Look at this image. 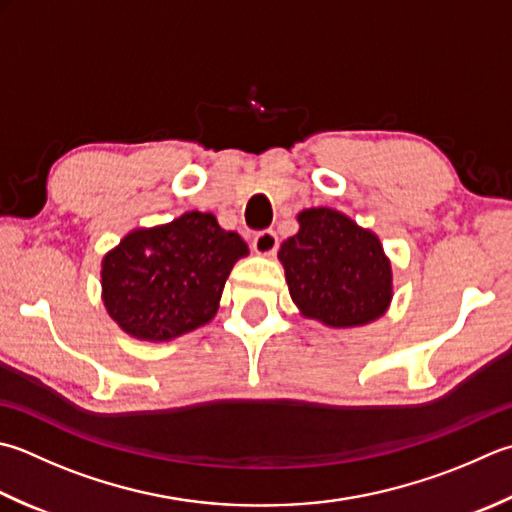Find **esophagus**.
Instances as JSON below:
<instances>
[{"mask_svg":"<svg viewBox=\"0 0 512 512\" xmlns=\"http://www.w3.org/2000/svg\"><path fill=\"white\" fill-rule=\"evenodd\" d=\"M253 250L257 255H275L277 250V235L273 233V230H262V233H257L253 237Z\"/></svg>","mask_w":512,"mask_h":512,"instance_id":"obj_1","label":"esophagus"}]
</instances>
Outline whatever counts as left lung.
<instances>
[{"label":"left lung","instance_id":"8db88e82","mask_svg":"<svg viewBox=\"0 0 512 512\" xmlns=\"http://www.w3.org/2000/svg\"><path fill=\"white\" fill-rule=\"evenodd\" d=\"M297 224L277 259L299 315L328 328L384 317L393 302V266L373 230L328 206L304 208Z\"/></svg>","mask_w":512,"mask_h":512}]
</instances>
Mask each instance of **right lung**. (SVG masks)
<instances>
[{
  "label": "right lung",
  "mask_w": 512,
  "mask_h": 512,
  "mask_svg": "<svg viewBox=\"0 0 512 512\" xmlns=\"http://www.w3.org/2000/svg\"><path fill=\"white\" fill-rule=\"evenodd\" d=\"M246 255L248 244L213 213L135 228L102 257L104 308L139 342H170L217 315L230 270Z\"/></svg>",
  "instance_id": "add662e5"
}]
</instances>
